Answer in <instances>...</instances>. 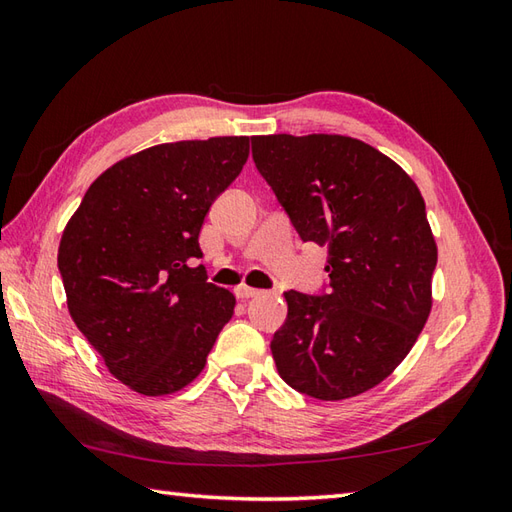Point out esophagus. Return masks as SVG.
<instances>
[{
    "mask_svg": "<svg viewBox=\"0 0 512 512\" xmlns=\"http://www.w3.org/2000/svg\"><path fill=\"white\" fill-rule=\"evenodd\" d=\"M259 295H262V290H257V288H248V286H237L235 288V297L242 299V301L259 297Z\"/></svg>",
    "mask_w": 512,
    "mask_h": 512,
    "instance_id": "34e87169",
    "label": "esophagus"
}]
</instances>
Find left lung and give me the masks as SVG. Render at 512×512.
<instances>
[{"label": "left lung", "mask_w": 512, "mask_h": 512, "mask_svg": "<svg viewBox=\"0 0 512 512\" xmlns=\"http://www.w3.org/2000/svg\"><path fill=\"white\" fill-rule=\"evenodd\" d=\"M250 140L299 237L328 248V292H284L288 317L270 341L277 372L319 400L363 394L402 363L431 312L438 246L420 189L350 136Z\"/></svg>", "instance_id": "8db88e82"}]
</instances>
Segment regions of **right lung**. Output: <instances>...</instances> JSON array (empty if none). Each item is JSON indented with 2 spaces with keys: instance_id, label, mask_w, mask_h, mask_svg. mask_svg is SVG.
I'll use <instances>...</instances> for the list:
<instances>
[{
  "instance_id": "add662e5",
  "label": "right lung",
  "mask_w": 512,
  "mask_h": 512,
  "mask_svg": "<svg viewBox=\"0 0 512 512\" xmlns=\"http://www.w3.org/2000/svg\"><path fill=\"white\" fill-rule=\"evenodd\" d=\"M248 158V136L180 140L96 178L59 244L70 317L121 383L165 396L198 376L233 292L206 281L200 228Z\"/></svg>"
}]
</instances>
